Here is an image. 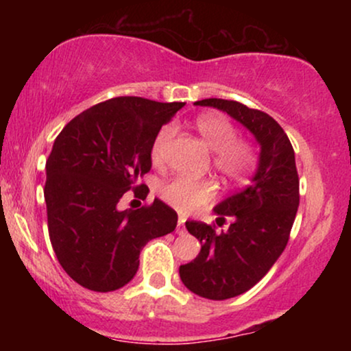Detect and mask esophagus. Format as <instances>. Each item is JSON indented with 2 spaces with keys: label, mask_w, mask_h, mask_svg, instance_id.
<instances>
[{
  "label": "esophagus",
  "mask_w": 351,
  "mask_h": 351,
  "mask_svg": "<svg viewBox=\"0 0 351 351\" xmlns=\"http://www.w3.org/2000/svg\"><path fill=\"white\" fill-rule=\"evenodd\" d=\"M176 232H178L180 236L186 234V228H184V217H180V221H178V226H176Z\"/></svg>",
  "instance_id": "obj_1"
}]
</instances>
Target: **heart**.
<instances>
[{
  "label": "heart",
  "mask_w": 351,
  "mask_h": 351,
  "mask_svg": "<svg viewBox=\"0 0 351 351\" xmlns=\"http://www.w3.org/2000/svg\"><path fill=\"white\" fill-rule=\"evenodd\" d=\"M196 132L211 152L213 165L223 176L231 181H243L256 167V152L247 140L237 138L236 128L228 117L208 112L195 120ZM175 135V127L167 125L156 135L152 147V158L155 163L163 160V152ZM217 186L213 180L191 178V176H175L167 181L160 189L162 198L181 213H193L206 206L215 199Z\"/></svg>",
  "instance_id": "b5f03b06"
}]
</instances>
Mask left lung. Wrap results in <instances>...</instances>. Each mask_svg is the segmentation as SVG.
<instances>
[{
	"label": "left lung",
	"instance_id": "obj_1",
	"mask_svg": "<svg viewBox=\"0 0 351 351\" xmlns=\"http://www.w3.org/2000/svg\"><path fill=\"white\" fill-rule=\"evenodd\" d=\"M195 104L226 112L261 147L251 184L215 208L217 223L232 217L228 231L216 232L201 221H186L201 251L195 261L180 265L181 282L204 299L226 300L254 287L287 245L299 208L295 153L280 125L264 112L236 100L204 99Z\"/></svg>",
	"mask_w": 351,
	"mask_h": 351
}]
</instances>
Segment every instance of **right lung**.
<instances>
[{
  "mask_svg": "<svg viewBox=\"0 0 351 351\" xmlns=\"http://www.w3.org/2000/svg\"><path fill=\"white\" fill-rule=\"evenodd\" d=\"M183 106L106 100L72 119L52 145L44 186L51 244L67 276L88 291L123 287L143 245L175 231L178 215L163 201L125 211L117 204L150 171L153 142Z\"/></svg>",
  "mask_w": 351,
  "mask_h": 351,
  "instance_id": "right-lung-1",
  "label": "right lung"
}]
</instances>
